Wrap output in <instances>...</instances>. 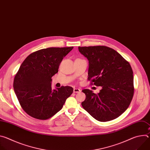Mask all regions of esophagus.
<instances>
[{
	"instance_id": "34e87169",
	"label": "esophagus",
	"mask_w": 150,
	"mask_h": 150,
	"mask_svg": "<svg viewBox=\"0 0 150 150\" xmlns=\"http://www.w3.org/2000/svg\"><path fill=\"white\" fill-rule=\"evenodd\" d=\"M81 90L80 89H79V88H75L74 89V93H80L81 92Z\"/></svg>"
}]
</instances>
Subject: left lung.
Returning a JSON list of instances; mask_svg holds the SVG:
<instances>
[{"instance_id": "left-lung-1", "label": "left lung", "mask_w": 150, "mask_h": 150, "mask_svg": "<svg viewBox=\"0 0 150 150\" xmlns=\"http://www.w3.org/2000/svg\"><path fill=\"white\" fill-rule=\"evenodd\" d=\"M78 50L89 61L88 79L102 87L98 94L88 89L82 91L86 95L83 108L100 122L118 117L128 108L134 93L129 63L106 46L78 47Z\"/></svg>"}]
</instances>
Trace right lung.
<instances>
[{
    "label": "right lung",
    "mask_w": 150,
    "mask_h": 150,
    "mask_svg": "<svg viewBox=\"0 0 150 150\" xmlns=\"http://www.w3.org/2000/svg\"><path fill=\"white\" fill-rule=\"evenodd\" d=\"M74 47H50L30 54L21 64L13 81V89L23 109L40 120L52 117L62 108L74 89L52 88V77Z\"/></svg>",
    "instance_id": "1"
}]
</instances>
